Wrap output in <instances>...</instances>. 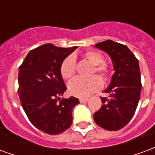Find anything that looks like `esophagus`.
Here are the masks:
<instances>
[{
	"label": "esophagus",
	"instance_id": "34e87169",
	"mask_svg": "<svg viewBox=\"0 0 155 155\" xmlns=\"http://www.w3.org/2000/svg\"><path fill=\"white\" fill-rule=\"evenodd\" d=\"M88 101V98H81L80 99V102L81 103H85Z\"/></svg>",
	"mask_w": 155,
	"mask_h": 155
}]
</instances>
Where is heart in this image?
<instances>
[{
	"label": "heart",
	"instance_id": "1",
	"mask_svg": "<svg viewBox=\"0 0 155 155\" xmlns=\"http://www.w3.org/2000/svg\"><path fill=\"white\" fill-rule=\"evenodd\" d=\"M84 56L91 64L94 65L93 72L99 74L103 79H106L110 74V69L104 62L103 55L95 51H88ZM76 61L74 55H69L64 59L61 65V74L64 79H71L75 72ZM102 87V81L98 76L91 78L75 77L68 84V90L71 94L77 97H86L99 91Z\"/></svg>",
	"mask_w": 155,
	"mask_h": 155
}]
</instances>
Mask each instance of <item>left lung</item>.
<instances>
[{"label": "left lung", "mask_w": 155, "mask_h": 155, "mask_svg": "<svg viewBox=\"0 0 155 155\" xmlns=\"http://www.w3.org/2000/svg\"><path fill=\"white\" fill-rule=\"evenodd\" d=\"M110 57L114 73L104 92L103 105L94 114L99 126L110 131L122 129L129 123L136 110L141 92L139 61L124 45L110 40L94 45Z\"/></svg>", "instance_id": "1"}]
</instances>
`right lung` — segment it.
<instances>
[{"label":"right lung","instance_id":"right-lung-1","mask_svg":"<svg viewBox=\"0 0 155 155\" xmlns=\"http://www.w3.org/2000/svg\"><path fill=\"white\" fill-rule=\"evenodd\" d=\"M77 46L61 48L45 44L28 53L19 67L18 94L31 124L48 134H59L70 128L77 98H61L66 86L61 65Z\"/></svg>","mask_w":155,"mask_h":155}]
</instances>
